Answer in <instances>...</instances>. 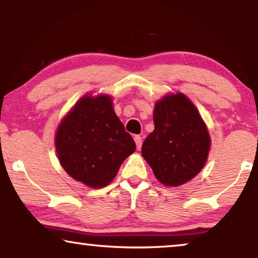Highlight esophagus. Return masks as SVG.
Segmentation results:
<instances>
[{"label": "esophagus", "instance_id": "esophagus-1", "mask_svg": "<svg viewBox=\"0 0 258 258\" xmlns=\"http://www.w3.org/2000/svg\"><path fill=\"white\" fill-rule=\"evenodd\" d=\"M134 140H135V143H136V147L137 149H141V147H142V137H141L140 135H136L135 137H134Z\"/></svg>", "mask_w": 258, "mask_h": 258}]
</instances>
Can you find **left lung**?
<instances>
[{
  "label": "left lung",
  "mask_w": 258,
  "mask_h": 258,
  "mask_svg": "<svg viewBox=\"0 0 258 258\" xmlns=\"http://www.w3.org/2000/svg\"><path fill=\"white\" fill-rule=\"evenodd\" d=\"M155 129L142 146V156L162 184L178 186L206 164L210 136L199 110L185 95H165L154 109Z\"/></svg>",
  "instance_id": "obj_1"
}]
</instances>
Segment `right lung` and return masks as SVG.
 I'll use <instances>...</instances> for the list:
<instances>
[{
    "label": "right lung",
    "instance_id": "obj_1",
    "mask_svg": "<svg viewBox=\"0 0 258 258\" xmlns=\"http://www.w3.org/2000/svg\"><path fill=\"white\" fill-rule=\"evenodd\" d=\"M55 147L68 175L94 189L108 185L136 149L108 95L81 98L59 123Z\"/></svg>",
    "mask_w": 258,
    "mask_h": 258
}]
</instances>
